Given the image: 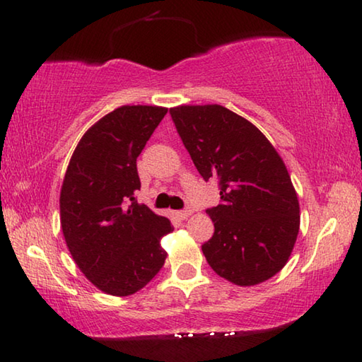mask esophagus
I'll use <instances>...</instances> for the list:
<instances>
[{"label":"esophagus","instance_id":"esophagus-1","mask_svg":"<svg viewBox=\"0 0 362 362\" xmlns=\"http://www.w3.org/2000/svg\"><path fill=\"white\" fill-rule=\"evenodd\" d=\"M192 214H193L192 209H185V211H179V212H177V216H179L182 220H185V218H188L189 216H192Z\"/></svg>","mask_w":362,"mask_h":362}]
</instances>
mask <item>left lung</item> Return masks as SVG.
Masks as SVG:
<instances>
[{
    "label": "left lung",
    "instance_id": "obj_1",
    "mask_svg": "<svg viewBox=\"0 0 362 362\" xmlns=\"http://www.w3.org/2000/svg\"><path fill=\"white\" fill-rule=\"evenodd\" d=\"M177 132L204 180L218 177L222 204L207 214L216 231L203 254L220 278L255 286L289 260L300 230L291 175L252 122L217 103L170 108Z\"/></svg>",
    "mask_w": 362,
    "mask_h": 362
}]
</instances>
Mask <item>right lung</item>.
I'll return each mask as SVG.
<instances>
[{"label": "right lung", "mask_w": 362, "mask_h": 362, "mask_svg": "<svg viewBox=\"0 0 362 362\" xmlns=\"http://www.w3.org/2000/svg\"><path fill=\"white\" fill-rule=\"evenodd\" d=\"M166 107L122 105L84 132L60 189V225L73 260L97 289L116 297L139 292L163 268L161 238L173 225L145 204L137 158Z\"/></svg>", "instance_id": "1"}]
</instances>
